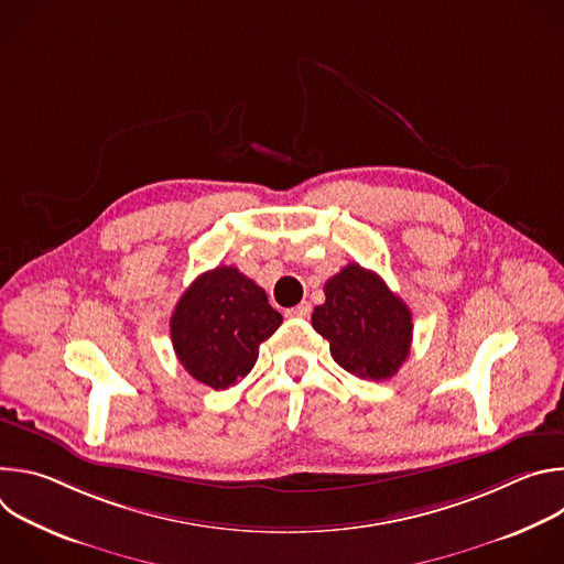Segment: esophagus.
<instances>
[{"label":"esophagus","mask_w":564,"mask_h":564,"mask_svg":"<svg viewBox=\"0 0 564 564\" xmlns=\"http://www.w3.org/2000/svg\"><path fill=\"white\" fill-rule=\"evenodd\" d=\"M310 312H312V307H310V303H299V305H294V307H290L285 314L288 316H296V318H307L310 316Z\"/></svg>","instance_id":"1"}]
</instances>
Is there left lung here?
Here are the masks:
<instances>
[{
  "instance_id": "obj_1",
  "label": "left lung",
  "mask_w": 564,
  "mask_h": 564,
  "mask_svg": "<svg viewBox=\"0 0 564 564\" xmlns=\"http://www.w3.org/2000/svg\"><path fill=\"white\" fill-rule=\"evenodd\" d=\"M326 303L312 312V328L328 339L333 359L361 379L383 381L406 361L413 341V314L386 281L346 265L328 279Z\"/></svg>"
}]
</instances>
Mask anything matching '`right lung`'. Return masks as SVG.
Listing matches in <instances>:
<instances>
[{"instance_id": "right-lung-1", "label": "right lung", "mask_w": 564, "mask_h": 564, "mask_svg": "<svg viewBox=\"0 0 564 564\" xmlns=\"http://www.w3.org/2000/svg\"><path fill=\"white\" fill-rule=\"evenodd\" d=\"M283 316L268 294L236 268L200 274L181 296L170 321L178 361L200 383L225 390L254 368L259 346Z\"/></svg>"}]
</instances>
